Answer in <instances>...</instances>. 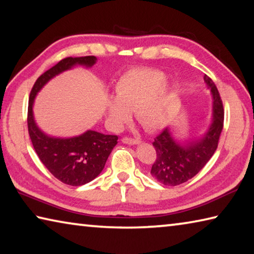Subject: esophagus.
I'll return each mask as SVG.
<instances>
[{
	"label": "esophagus",
	"mask_w": 254,
	"mask_h": 254,
	"mask_svg": "<svg viewBox=\"0 0 254 254\" xmlns=\"http://www.w3.org/2000/svg\"><path fill=\"white\" fill-rule=\"evenodd\" d=\"M122 142L126 144H139L141 143V141L139 139H132V137H123Z\"/></svg>",
	"instance_id": "1"
}]
</instances>
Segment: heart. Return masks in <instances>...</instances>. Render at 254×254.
<instances>
[{
    "instance_id": "obj_1",
    "label": "heart",
    "mask_w": 254,
    "mask_h": 254,
    "mask_svg": "<svg viewBox=\"0 0 254 254\" xmlns=\"http://www.w3.org/2000/svg\"><path fill=\"white\" fill-rule=\"evenodd\" d=\"M166 75L154 68H133L115 84V97H109L106 109L112 123L120 127L134 111L135 119L149 130L165 126L169 88Z\"/></svg>"
}]
</instances>
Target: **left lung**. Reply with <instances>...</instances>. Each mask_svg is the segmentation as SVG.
Wrapping results in <instances>:
<instances>
[{"label": "left lung", "instance_id": "left-lung-1", "mask_svg": "<svg viewBox=\"0 0 254 254\" xmlns=\"http://www.w3.org/2000/svg\"><path fill=\"white\" fill-rule=\"evenodd\" d=\"M204 80L213 96V119L208 130L197 139L179 142L169 128H165L152 143L157 158L151 175L165 186H177L191 179L204 168L217 149L224 124V110L214 81L207 75L204 76Z\"/></svg>", "mask_w": 254, "mask_h": 254}]
</instances>
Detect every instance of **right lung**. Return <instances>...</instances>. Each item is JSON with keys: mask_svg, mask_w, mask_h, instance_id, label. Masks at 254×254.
<instances>
[{"mask_svg": "<svg viewBox=\"0 0 254 254\" xmlns=\"http://www.w3.org/2000/svg\"><path fill=\"white\" fill-rule=\"evenodd\" d=\"M96 57H67L45 71L31 89L28 105V131L34 150L45 167L60 182L81 186L95 179L104 169L107 158L118 143V135L88 130L74 137H53L38 127L33 118V102L38 92L60 72L81 65L92 67Z\"/></svg>", "mask_w": 254, "mask_h": 254, "instance_id": "obj_1", "label": "right lung"}]
</instances>
